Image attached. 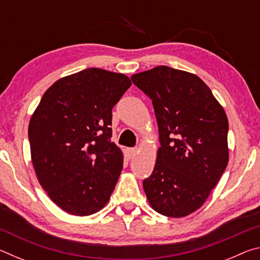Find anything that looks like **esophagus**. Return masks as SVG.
I'll use <instances>...</instances> for the list:
<instances>
[{"label": "esophagus", "instance_id": "esophagus-1", "mask_svg": "<svg viewBox=\"0 0 260 260\" xmlns=\"http://www.w3.org/2000/svg\"><path fill=\"white\" fill-rule=\"evenodd\" d=\"M136 152H138V149H136V148H127L126 151H125L127 159H132V158L135 157Z\"/></svg>", "mask_w": 260, "mask_h": 260}]
</instances>
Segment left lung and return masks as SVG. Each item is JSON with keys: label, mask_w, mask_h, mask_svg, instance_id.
<instances>
[{"label": "left lung", "mask_w": 260, "mask_h": 260, "mask_svg": "<svg viewBox=\"0 0 260 260\" xmlns=\"http://www.w3.org/2000/svg\"><path fill=\"white\" fill-rule=\"evenodd\" d=\"M131 79L152 101L159 132L156 165L143 180L149 203L166 217H186L226 170V113L195 74L160 65Z\"/></svg>", "instance_id": "obj_1"}]
</instances>
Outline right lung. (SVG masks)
I'll list each match as a JSON object with an SVG mask.
<instances>
[{
  "label": "right lung",
  "mask_w": 260,
  "mask_h": 260,
  "mask_svg": "<svg viewBox=\"0 0 260 260\" xmlns=\"http://www.w3.org/2000/svg\"><path fill=\"white\" fill-rule=\"evenodd\" d=\"M131 85L125 74L82 70L56 81L30 118L35 173L65 212L89 215L108 203L124 162L111 142L112 109Z\"/></svg>",
  "instance_id": "add662e5"
}]
</instances>
